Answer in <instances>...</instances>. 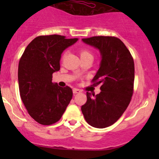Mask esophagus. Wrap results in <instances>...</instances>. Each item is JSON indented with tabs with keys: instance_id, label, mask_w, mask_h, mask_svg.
Returning <instances> with one entry per match:
<instances>
[{
	"instance_id": "1",
	"label": "esophagus",
	"mask_w": 159,
	"mask_h": 159,
	"mask_svg": "<svg viewBox=\"0 0 159 159\" xmlns=\"http://www.w3.org/2000/svg\"><path fill=\"white\" fill-rule=\"evenodd\" d=\"M81 92V90L78 89H73V93L74 94H78V93Z\"/></svg>"
}]
</instances>
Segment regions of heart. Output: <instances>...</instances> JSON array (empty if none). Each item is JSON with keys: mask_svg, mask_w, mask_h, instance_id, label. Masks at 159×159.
Instances as JSON below:
<instances>
[{"mask_svg": "<svg viewBox=\"0 0 159 159\" xmlns=\"http://www.w3.org/2000/svg\"><path fill=\"white\" fill-rule=\"evenodd\" d=\"M78 52H79L80 57H81V59L85 58L87 57H92V54H91V52L85 48H80Z\"/></svg>", "mask_w": 159, "mask_h": 159, "instance_id": "1", "label": "heart"}]
</instances>
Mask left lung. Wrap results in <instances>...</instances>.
Listing matches in <instances>:
<instances>
[{
  "instance_id": "left-lung-1",
  "label": "left lung",
  "mask_w": 159,
  "mask_h": 159,
  "mask_svg": "<svg viewBox=\"0 0 159 159\" xmlns=\"http://www.w3.org/2000/svg\"><path fill=\"white\" fill-rule=\"evenodd\" d=\"M82 41L100 51V68L91 81L94 85L100 84L102 91L96 95L87 92V102L81 106V111L90 125L104 129L116 122L131 102L134 60L127 47L116 37L94 36Z\"/></svg>"
}]
</instances>
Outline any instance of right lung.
<instances>
[{
    "label": "right lung",
    "instance_id": "right-lung-1",
    "mask_svg": "<svg viewBox=\"0 0 159 159\" xmlns=\"http://www.w3.org/2000/svg\"><path fill=\"white\" fill-rule=\"evenodd\" d=\"M41 35L27 46L18 65L19 91L28 114L37 122L50 125L58 121L72 98V89L52 82L60 70L61 54L78 38Z\"/></svg>",
    "mask_w": 159,
    "mask_h": 159
}]
</instances>
